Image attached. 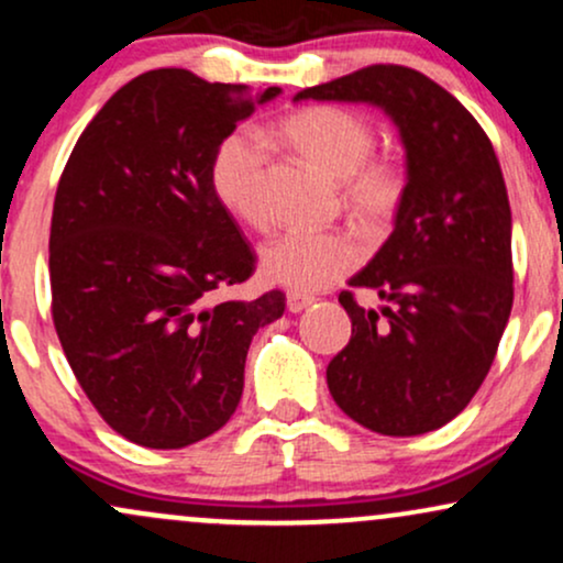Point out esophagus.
Instances as JSON below:
<instances>
[{
    "label": "esophagus",
    "mask_w": 563,
    "mask_h": 563,
    "mask_svg": "<svg viewBox=\"0 0 563 563\" xmlns=\"http://www.w3.org/2000/svg\"><path fill=\"white\" fill-rule=\"evenodd\" d=\"M312 301H314L312 296H307V294H288V312H290V314H299V312H303V309H307Z\"/></svg>",
    "instance_id": "1"
}]
</instances>
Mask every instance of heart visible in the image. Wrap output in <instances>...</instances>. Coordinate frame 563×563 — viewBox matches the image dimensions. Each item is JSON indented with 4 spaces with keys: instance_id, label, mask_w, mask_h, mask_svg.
Instances as JSON below:
<instances>
[{
    "instance_id": "b5f03b06",
    "label": "heart",
    "mask_w": 563,
    "mask_h": 563,
    "mask_svg": "<svg viewBox=\"0 0 563 563\" xmlns=\"http://www.w3.org/2000/svg\"><path fill=\"white\" fill-rule=\"evenodd\" d=\"M286 140L309 164L344 183L349 211L360 228L380 235L402 209L407 179L391 161H371L376 134L357 113L318 106L290 115ZM264 142L254 132H235L219 142L211 158V187L219 203L249 224L264 222ZM360 245L346 232H283L262 249L267 280L296 294L322 290L352 273Z\"/></svg>"
}]
</instances>
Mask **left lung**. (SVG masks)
<instances>
[{
	"label": "left lung",
	"instance_id": "1",
	"mask_svg": "<svg viewBox=\"0 0 563 563\" xmlns=\"http://www.w3.org/2000/svg\"><path fill=\"white\" fill-rule=\"evenodd\" d=\"M294 100L367 102L399 129L407 190L391 235L349 277L386 301H339L352 339L328 365V389L352 421L386 437L450 423L493 365L514 307L510 206L484 129L429 76L367 66Z\"/></svg>",
	"mask_w": 563,
	"mask_h": 563
}]
</instances>
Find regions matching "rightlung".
Wrapping results in <instances>:
<instances>
[{
    "label": "right lung",
    "mask_w": 563,
    "mask_h": 563,
    "mask_svg": "<svg viewBox=\"0 0 563 563\" xmlns=\"http://www.w3.org/2000/svg\"><path fill=\"white\" fill-rule=\"evenodd\" d=\"M277 95L147 70L100 108L63 169L55 331L102 421L142 448L179 450L222 429L251 339L286 312L280 290L219 299L256 260L211 187L219 142Z\"/></svg>",
    "instance_id": "obj_1"
}]
</instances>
